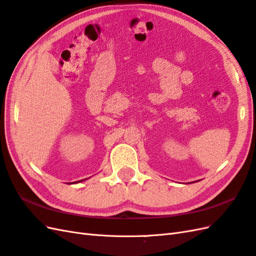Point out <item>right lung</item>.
I'll list each match as a JSON object with an SVG mask.
<instances>
[{
  "label": "right lung",
  "mask_w": 256,
  "mask_h": 256,
  "mask_svg": "<svg viewBox=\"0 0 256 256\" xmlns=\"http://www.w3.org/2000/svg\"><path fill=\"white\" fill-rule=\"evenodd\" d=\"M85 180H86V178H85ZM80 182H81V180H80Z\"/></svg>",
  "instance_id": "add662e5"
}]
</instances>
